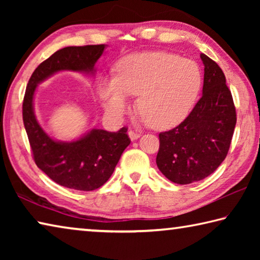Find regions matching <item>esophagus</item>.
Returning a JSON list of instances; mask_svg holds the SVG:
<instances>
[{"instance_id":"34e87169","label":"esophagus","mask_w":260,"mask_h":260,"mask_svg":"<svg viewBox=\"0 0 260 260\" xmlns=\"http://www.w3.org/2000/svg\"><path fill=\"white\" fill-rule=\"evenodd\" d=\"M128 136L132 141H134V140H138L140 138V133H138V132H134V131H129Z\"/></svg>"}]
</instances>
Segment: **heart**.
I'll list each match as a JSON object with an SVG mask.
<instances>
[{"label": "heart", "instance_id": "b5f03b06", "mask_svg": "<svg viewBox=\"0 0 260 260\" xmlns=\"http://www.w3.org/2000/svg\"><path fill=\"white\" fill-rule=\"evenodd\" d=\"M203 85L200 65L171 52H143L125 57L117 77L100 83L99 95L112 116L120 117L139 96L138 110L147 124L167 129L182 122L195 105Z\"/></svg>", "mask_w": 260, "mask_h": 260}]
</instances>
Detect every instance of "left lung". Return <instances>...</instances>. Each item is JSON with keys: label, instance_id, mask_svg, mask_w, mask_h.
<instances>
[{"label": "left lung", "instance_id": "obj_1", "mask_svg": "<svg viewBox=\"0 0 260 260\" xmlns=\"http://www.w3.org/2000/svg\"><path fill=\"white\" fill-rule=\"evenodd\" d=\"M203 94L189 116L159 134L156 162L174 183L189 184L212 174L230 150L236 111L222 70L204 54Z\"/></svg>", "mask_w": 260, "mask_h": 260}]
</instances>
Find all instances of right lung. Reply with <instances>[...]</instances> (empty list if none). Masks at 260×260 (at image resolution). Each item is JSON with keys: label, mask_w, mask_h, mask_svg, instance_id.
Returning a JSON list of instances; mask_svg holds the SVG:
<instances>
[{"label": "right lung", "mask_w": 260, "mask_h": 260, "mask_svg": "<svg viewBox=\"0 0 260 260\" xmlns=\"http://www.w3.org/2000/svg\"><path fill=\"white\" fill-rule=\"evenodd\" d=\"M105 45L63 48L39 65L26 87L23 120L32 148L35 164L60 186L90 191L111 177L121 153L131 140L122 127L118 132L94 128L76 141L63 142L50 138L34 113L37 86L60 71L95 73V64L103 55Z\"/></svg>", "instance_id": "obj_1"}]
</instances>
